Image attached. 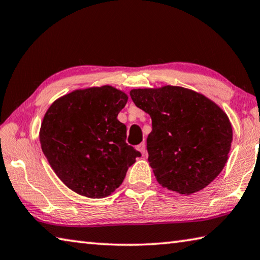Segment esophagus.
Masks as SVG:
<instances>
[{"label": "esophagus", "instance_id": "obj_1", "mask_svg": "<svg viewBox=\"0 0 260 260\" xmlns=\"http://www.w3.org/2000/svg\"><path fill=\"white\" fill-rule=\"evenodd\" d=\"M138 150L140 151L141 153L142 154H144L145 153V151H146V148H145V143L143 142V143H141V144H139L138 145Z\"/></svg>", "mask_w": 260, "mask_h": 260}]
</instances>
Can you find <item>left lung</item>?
I'll use <instances>...</instances> for the list:
<instances>
[{
    "label": "left lung",
    "mask_w": 260,
    "mask_h": 260,
    "mask_svg": "<svg viewBox=\"0 0 260 260\" xmlns=\"http://www.w3.org/2000/svg\"><path fill=\"white\" fill-rule=\"evenodd\" d=\"M129 94L152 120L148 160L160 185L184 196L209 185L225 167L233 140L226 112L181 86L133 88Z\"/></svg>",
    "instance_id": "8db88e82"
}]
</instances>
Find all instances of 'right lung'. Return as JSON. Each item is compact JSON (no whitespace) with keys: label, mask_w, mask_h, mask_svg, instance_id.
Segmentation results:
<instances>
[{"label":"right lung","mask_w":260,"mask_h":260,"mask_svg":"<svg viewBox=\"0 0 260 260\" xmlns=\"http://www.w3.org/2000/svg\"><path fill=\"white\" fill-rule=\"evenodd\" d=\"M128 95L111 85L78 88L46 110L40 128L44 155L70 190L92 199L110 196L141 153L126 143L117 119Z\"/></svg>","instance_id":"obj_1"}]
</instances>
